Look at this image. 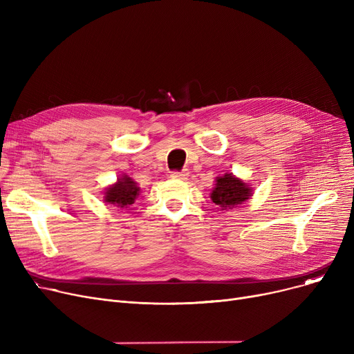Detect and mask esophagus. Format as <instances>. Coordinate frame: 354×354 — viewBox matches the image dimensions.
I'll return each instance as SVG.
<instances>
[{"label":"esophagus","instance_id":"esophagus-1","mask_svg":"<svg viewBox=\"0 0 354 354\" xmlns=\"http://www.w3.org/2000/svg\"><path fill=\"white\" fill-rule=\"evenodd\" d=\"M189 176L188 171H180V172H172V178L179 179V180H187Z\"/></svg>","mask_w":354,"mask_h":354}]
</instances>
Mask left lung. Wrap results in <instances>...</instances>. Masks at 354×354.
Masks as SVG:
<instances>
[{"label":"left lung","instance_id":"obj_1","mask_svg":"<svg viewBox=\"0 0 354 354\" xmlns=\"http://www.w3.org/2000/svg\"><path fill=\"white\" fill-rule=\"evenodd\" d=\"M209 196L222 211H228L245 203L252 196V188L243 179L227 172L225 175L216 176L215 187Z\"/></svg>","mask_w":354,"mask_h":354}]
</instances>
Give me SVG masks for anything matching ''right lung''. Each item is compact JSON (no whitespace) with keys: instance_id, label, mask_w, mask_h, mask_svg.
Here are the masks:
<instances>
[{"instance_id":"right-lung-1","label":"right lung","mask_w":354,"mask_h":354,"mask_svg":"<svg viewBox=\"0 0 354 354\" xmlns=\"http://www.w3.org/2000/svg\"><path fill=\"white\" fill-rule=\"evenodd\" d=\"M140 188L129 175L123 174L115 183H111L103 192V202L106 205H113L118 208H127L135 203L139 196Z\"/></svg>"}]
</instances>
